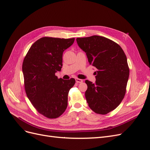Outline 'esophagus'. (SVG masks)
I'll return each instance as SVG.
<instances>
[{
	"label": "esophagus",
	"instance_id": "esophagus-1",
	"mask_svg": "<svg viewBox=\"0 0 150 150\" xmlns=\"http://www.w3.org/2000/svg\"><path fill=\"white\" fill-rule=\"evenodd\" d=\"M76 83H83V81L82 79H81L76 78Z\"/></svg>",
	"mask_w": 150,
	"mask_h": 150
}]
</instances>
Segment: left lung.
I'll list each match as a JSON object with an SVG mask.
<instances>
[{
    "mask_svg": "<svg viewBox=\"0 0 150 150\" xmlns=\"http://www.w3.org/2000/svg\"><path fill=\"white\" fill-rule=\"evenodd\" d=\"M89 64L97 69L96 82L85 83V97L89 108L97 114L106 115L120 105L126 93L129 69L127 58L120 45L102 36L77 38Z\"/></svg>",
    "mask_w": 150,
    "mask_h": 150,
    "instance_id": "8db88e82",
    "label": "left lung"
}]
</instances>
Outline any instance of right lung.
<instances>
[{"label": "right lung", "mask_w": 150, "mask_h": 150, "mask_svg": "<svg viewBox=\"0 0 150 150\" xmlns=\"http://www.w3.org/2000/svg\"><path fill=\"white\" fill-rule=\"evenodd\" d=\"M74 38L44 37L35 41L22 63L27 96L40 114L57 118L67 106V96L76 83L74 78L58 79L55 75L62 66V54Z\"/></svg>", "instance_id": "1"}]
</instances>
